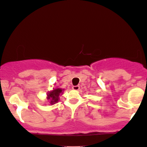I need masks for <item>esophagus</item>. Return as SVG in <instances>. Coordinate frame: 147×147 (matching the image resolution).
<instances>
[{"instance_id":"1","label":"esophagus","mask_w":147,"mask_h":147,"mask_svg":"<svg viewBox=\"0 0 147 147\" xmlns=\"http://www.w3.org/2000/svg\"><path fill=\"white\" fill-rule=\"evenodd\" d=\"M72 88H73L74 90H79V88H80V86H73V87H72Z\"/></svg>"}]
</instances>
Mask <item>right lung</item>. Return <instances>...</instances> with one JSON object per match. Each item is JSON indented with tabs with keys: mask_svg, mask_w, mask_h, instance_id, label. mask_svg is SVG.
Wrapping results in <instances>:
<instances>
[{
	"mask_svg": "<svg viewBox=\"0 0 147 147\" xmlns=\"http://www.w3.org/2000/svg\"><path fill=\"white\" fill-rule=\"evenodd\" d=\"M62 93V89L61 88H57V89H54L52 90V92H50V93L48 94V99H50V104H54L55 103H57L59 101V97L60 94Z\"/></svg>",
	"mask_w": 147,
	"mask_h": 147,
	"instance_id": "add662e5",
	"label": "right lung"
}]
</instances>
